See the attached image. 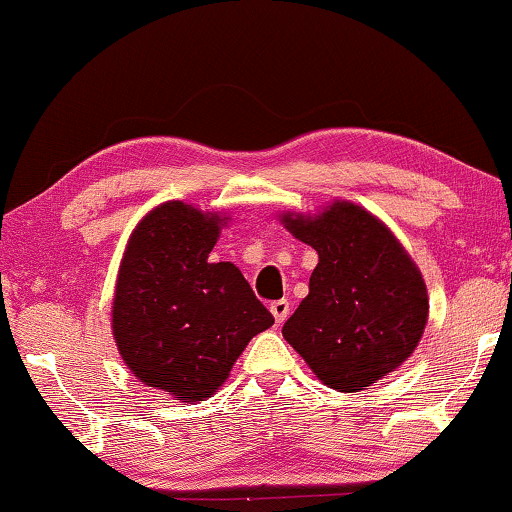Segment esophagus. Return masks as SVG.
<instances>
[{
  "label": "esophagus",
  "mask_w": 512,
  "mask_h": 512,
  "mask_svg": "<svg viewBox=\"0 0 512 512\" xmlns=\"http://www.w3.org/2000/svg\"><path fill=\"white\" fill-rule=\"evenodd\" d=\"M271 315L276 317V324H282L289 317V301L280 299L271 303Z\"/></svg>",
  "instance_id": "obj_1"
}]
</instances>
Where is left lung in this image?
I'll return each mask as SVG.
<instances>
[{"label": "left lung", "mask_w": 512, "mask_h": 512, "mask_svg": "<svg viewBox=\"0 0 512 512\" xmlns=\"http://www.w3.org/2000/svg\"><path fill=\"white\" fill-rule=\"evenodd\" d=\"M282 223L317 250L310 292L282 335L335 391H363L414 354L427 324V289L393 232L363 207L333 202Z\"/></svg>", "instance_id": "left-lung-1"}]
</instances>
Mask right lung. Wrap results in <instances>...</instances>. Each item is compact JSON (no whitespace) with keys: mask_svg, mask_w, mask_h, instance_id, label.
<instances>
[{"mask_svg":"<svg viewBox=\"0 0 512 512\" xmlns=\"http://www.w3.org/2000/svg\"><path fill=\"white\" fill-rule=\"evenodd\" d=\"M218 213L165 202L140 220L112 301L119 354L142 384L183 402L211 398L236 358L273 324L232 262H209Z\"/></svg>","mask_w":512,"mask_h":512,"instance_id":"right-lung-1","label":"right lung"}]
</instances>
